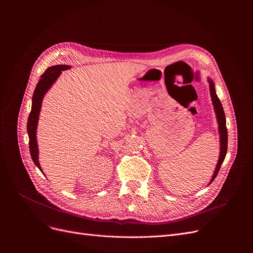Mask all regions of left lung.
I'll use <instances>...</instances> for the list:
<instances>
[{"label": "left lung", "mask_w": 253, "mask_h": 253, "mask_svg": "<svg viewBox=\"0 0 253 253\" xmlns=\"http://www.w3.org/2000/svg\"><path fill=\"white\" fill-rule=\"evenodd\" d=\"M209 82V89H210V95H211V99H212V103H213L214 106V111L216 114V119H217V123H218V132H219V138H220V154H219V158H218V162L216 165V168L214 170V174L212 175L211 181L210 183L214 180V178L216 177L218 171L220 169V166L224 160L225 155H227V150H228V130H227V126H225V116H224V112L222 109L221 102L219 100V98L216 95L215 92V88H214V83L212 82L211 79H208Z\"/></svg>", "instance_id": "8db88e82"}]
</instances>
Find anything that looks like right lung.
<instances>
[{
    "label": "right lung",
    "mask_w": 253,
    "mask_h": 253,
    "mask_svg": "<svg viewBox=\"0 0 253 253\" xmlns=\"http://www.w3.org/2000/svg\"><path fill=\"white\" fill-rule=\"evenodd\" d=\"M71 65L59 64V65H53L48 68L45 73L41 76V79L37 84L35 89L34 95H33V102H32V111L29 116L28 120V133L30 138V152L33 161L35 165L42 171L41 165L39 163V149H38V142H37V126L39 121V115L41 111L42 100L46 92L51 88L59 75L62 71L69 70ZM43 172V171H42ZM44 174V173H43Z\"/></svg>",
    "instance_id": "1"
}]
</instances>
